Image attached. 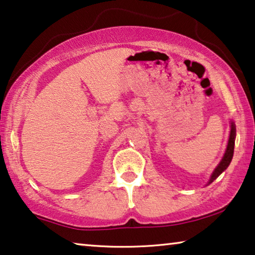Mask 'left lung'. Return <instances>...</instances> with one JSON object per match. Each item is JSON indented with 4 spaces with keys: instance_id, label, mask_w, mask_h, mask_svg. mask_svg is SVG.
Wrapping results in <instances>:
<instances>
[{
    "instance_id": "obj_1",
    "label": "left lung",
    "mask_w": 255,
    "mask_h": 255,
    "mask_svg": "<svg viewBox=\"0 0 255 255\" xmlns=\"http://www.w3.org/2000/svg\"><path fill=\"white\" fill-rule=\"evenodd\" d=\"M235 138H236V126H235V124L231 121V129H230V135H229V140H228V145H227V150H226V153L223 155L222 160L220 161V164L218 165V167L214 169V172L211 175V178L208 180V184H211L213 181L216 180L220 175H221L222 172H225V170L228 168V166L230 165L231 162V159H233V155H234V147H235Z\"/></svg>"
}]
</instances>
